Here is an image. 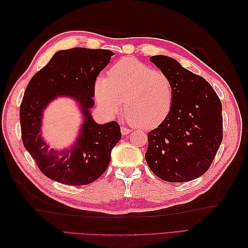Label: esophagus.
Instances as JSON below:
<instances>
[{
  "mask_svg": "<svg viewBox=\"0 0 248 248\" xmlns=\"http://www.w3.org/2000/svg\"><path fill=\"white\" fill-rule=\"evenodd\" d=\"M130 132H132V130L129 128H125V127H121V133H123V135H127Z\"/></svg>",
  "mask_w": 248,
  "mask_h": 248,
  "instance_id": "1",
  "label": "esophagus"
}]
</instances>
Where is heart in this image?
<instances>
[{
	"label": "heart",
	"instance_id": "1",
	"mask_svg": "<svg viewBox=\"0 0 248 248\" xmlns=\"http://www.w3.org/2000/svg\"><path fill=\"white\" fill-rule=\"evenodd\" d=\"M99 104L109 114L123 108L127 119L140 130L157 127L170 115L175 86L170 76L135 59L125 57L94 84Z\"/></svg>",
	"mask_w": 248,
	"mask_h": 248
}]
</instances>
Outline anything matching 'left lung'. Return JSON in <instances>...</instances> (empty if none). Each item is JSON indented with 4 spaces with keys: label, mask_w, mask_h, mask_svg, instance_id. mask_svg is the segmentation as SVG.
Returning a JSON list of instances; mask_svg holds the SVG:
<instances>
[{
    "label": "left lung",
    "mask_w": 248,
    "mask_h": 248,
    "mask_svg": "<svg viewBox=\"0 0 248 248\" xmlns=\"http://www.w3.org/2000/svg\"><path fill=\"white\" fill-rule=\"evenodd\" d=\"M150 62L170 76L175 100L170 115L148 133L145 159L155 176L187 182L209 170L223 140L222 103L202 77L165 55Z\"/></svg>",
    "instance_id": "left-lung-1"
}]
</instances>
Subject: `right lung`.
Returning a JSON list of instances; mask_svg holds the SVG:
<instances>
[{
  "label": "right lung",
  "mask_w": 248,
  "mask_h": 248,
  "mask_svg": "<svg viewBox=\"0 0 248 248\" xmlns=\"http://www.w3.org/2000/svg\"><path fill=\"white\" fill-rule=\"evenodd\" d=\"M112 51L72 48L56 52L50 62L31 78L20 105L21 135L25 149L51 180L67 186H85L107 170L110 152L121 139L116 121L97 124L91 108L94 82L108 65ZM59 96L71 97L79 104L83 123L70 149H50L40 133L44 109Z\"/></svg>",
  "instance_id": "right-lung-1"
}]
</instances>
